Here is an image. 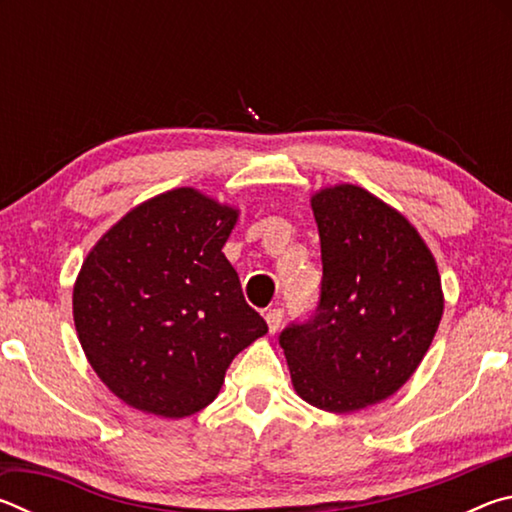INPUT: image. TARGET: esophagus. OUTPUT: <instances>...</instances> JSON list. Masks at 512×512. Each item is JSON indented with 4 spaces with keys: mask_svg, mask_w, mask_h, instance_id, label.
Returning <instances> with one entry per match:
<instances>
[{
    "mask_svg": "<svg viewBox=\"0 0 512 512\" xmlns=\"http://www.w3.org/2000/svg\"><path fill=\"white\" fill-rule=\"evenodd\" d=\"M264 316H266V323H268V329H271V334H275L277 329H280V325H282L284 311L280 307H273V309H268Z\"/></svg>",
    "mask_w": 512,
    "mask_h": 512,
    "instance_id": "obj_1",
    "label": "esophagus"
}]
</instances>
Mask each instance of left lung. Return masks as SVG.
<instances>
[{"mask_svg": "<svg viewBox=\"0 0 512 512\" xmlns=\"http://www.w3.org/2000/svg\"><path fill=\"white\" fill-rule=\"evenodd\" d=\"M320 235L318 305L280 332L302 400L332 413L377 404L406 384L443 316L440 275L418 230L366 189L311 198Z\"/></svg>", "mask_w": 512, "mask_h": 512, "instance_id": "left-lung-1", "label": "left lung"}]
</instances>
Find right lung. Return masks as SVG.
<instances>
[{
    "instance_id": "right-lung-1",
    "label": "right lung",
    "mask_w": 512,
    "mask_h": 512,
    "mask_svg": "<svg viewBox=\"0 0 512 512\" xmlns=\"http://www.w3.org/2000/svg\"><path fill=\"white\" fill-rule=\"evenodd\" d=\"M235 223L237 210L180 187L135 207L92 248L74 323L119 400L162 418L201 411L232 359L268 332L221 253Z\"/></svg>"
}]
</instances>
